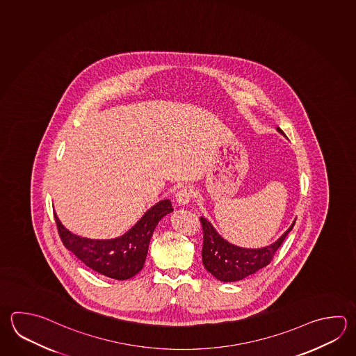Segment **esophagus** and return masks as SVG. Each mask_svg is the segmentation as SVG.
Instances as JSON below:
<instances>
[{
	"label": "esophagus",
	"mask_w": 356,
	"mask_h": 356,
	"mask_svg": "<svg viewBox=\"0 0 356 356\" xmlns=\"http://www.w3.org/2000/svg\"><path fill=\"white\" fill-rule=\"evenodd\" d=\"M192 197H193V191L189 188V187H181V188L177 191V193H175V201L179 203V204H187V203L191 202V200H192Z\"/></svg>",
	"instance_id": "34e87169"
}]
</instances>
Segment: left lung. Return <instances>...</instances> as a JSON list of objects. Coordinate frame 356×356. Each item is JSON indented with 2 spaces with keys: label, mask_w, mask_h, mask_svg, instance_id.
<instances>
[{
  "label": "left lung",
  "mask_w": 356,
  "mask_h": 356,
  "mask_svg": "<svg viewBox=\"0 0 356 356\" xmlns=\"http://www.w3.org/2000/svg\"><path fill=\"white\" fill-rule=\"evenodd\" d=\"M279 133L283 134L280 129ZM296 222V221H294ZM291 227L275 243L261 249H245L226 241L204 217H201L203 230L202 263L207 272L221 282H236L258 272L272 261L275 251L284 241Z\"/></svg>",
  "instance_id": "left-lung-1"
}]
</instances>
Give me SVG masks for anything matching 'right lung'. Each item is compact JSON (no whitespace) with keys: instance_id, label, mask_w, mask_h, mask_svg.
I'll list each match as a JSON object with an SVG mask.
<instances>
[{"instance_id":"obj_1","label":"right lung","mask_w":356,"mask_h":356,"mask_svg":"<svg viewBox=\"0 0 356 356\" xmlns=\"http://www.w3.org/2000/svg\"><path fill=\"white\" fill-rule=\"evenodd\" d=\"M173 211L164 200L147 209L138 223L122 236L111 240H91L77 236L64 227L54 213L56 227L64 246L92 270L108 278L125 280L143 269L150 238L163 217Z\"/></svg>"}]
</instances>
